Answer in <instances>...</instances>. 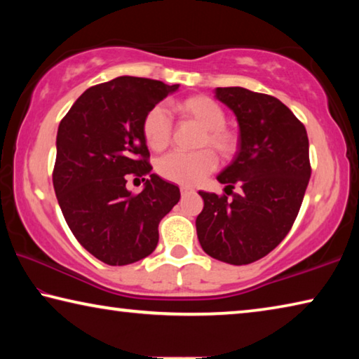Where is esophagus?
I'll use <instances>...</instances> for the list:
<instances>
[{"label": "esophagus", "mask_w": 359, "mask_h": 359, "mask_svg": "<svg viewBox=\"0 0 359 359\" xmlns=\"http://www.w3.org/2000/svg\"><path fill=\"white\" fill-rule=\"evenodd\" d=\"M193 191H194V190H193V188H190V187H180V194H182V198L187 196V194L193 193Z\"/></svg>", "instance_id": "obj_1"}]
</instances>
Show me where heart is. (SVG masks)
Masks as SVG:
<instances>
[{
	"label": "heart",
	"mask_w": 359,
	"mask_h": 359,
	"mask_svg": "<svg viewBox=\"0 0 359 359\" xmlns=\"http://www.w3.org/2000/svg\"><path fill=\"white\" fill-rule=\"evenodd\" d=\"M182 121H191L201 128L196 145L201 150L193 154L165 155L156 163V172L172 184L191 187L203 182L217 169L218 160L210 147L223 158H231L239 149V135L226 126V112L215 100L205 95L187 96L174 102ZM142 136L151 150H165L172 137V120L163 106L150 107L142 120Z\"/></svg>",
	"instance_id": "1"
}]
</instances>
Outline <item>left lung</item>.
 <instances>
[{"label": "left lung", "mask_w": 359, "mask_h": 359, "mask_svg": "<svg viewBox=\"0 0 359 359\" xmlns=\"http://www.w3.org/2000/svg\"><path fill=\"white\" fill-rule=\"evenodd\" d=\"M239 121V150L218 175L226 194L199 191L198 239L209 257L242 266L274 250L299 214L311 179L309 137L282 101L242 87L217 88ZM234 184L241 194H233ZM229 194V193H228Z\"/></svg>", "instance_id": "8db88e82"}]
</instances>
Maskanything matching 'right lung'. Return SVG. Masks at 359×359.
Instances as JSON below:
<instances>
[{
	"label": "right lung",
	"mask_w": 359,
	"mask_h": 359,
	"mask_svg": "<svg viewBox=\"0 0 359 359\" xmlns=\"http://www.w3.org/2000/svg\"><path fill=\"white\" fill-rule=\"evenodd\" d=\"M177 88L121 76L85 90L60 121L52 174L60 209L79 244L109 266L149 257L180 199L179 187L151 174L142 136L144 115ZM126 173L146 182L141 194L126 190Z\"/></svg>",
	"instance_id": "1"
}]
</instances>
